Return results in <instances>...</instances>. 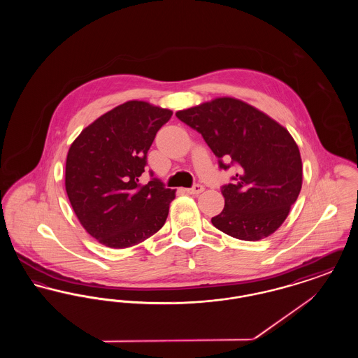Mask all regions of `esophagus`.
<instances>
[{"mask_svg":"<svg viewBox=\"0 0 358 358\" xmlns=\"http://www.w3.org/2000/svg\"><path fill=\"white\" fill-rule=\"evenodd\" d=\"M204 190V187L200 184H194L193 187L187 189V194H200Z\"/></svg>","mask_w":358,"mask_h":358,"instance_id":"34e87169","label":"esophagus"}]
</instances>
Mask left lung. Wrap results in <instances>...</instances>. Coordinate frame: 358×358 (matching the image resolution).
Returning a JSON list of instances; mask_svg holds the SVG:
<instances>
[{
	"mask_svg": "<svg viewBox=\"0 0 358 358\" xmlns=\"http://www.w3.org/2000/svg\"><path fill=\"white\" fill-rule=\"evenodd\" d=\"M176 117L203 136L220 169L238 168L232 182L222 187L225 205L212 224L247 241L273 234L302 187L301 153L289 131L235 98H217Z\"/></svg>",
	"mask_w": 358,
	"mask_h": 358,
	"instance_id": "1",
	"label": "left lung"
}]
</instances>
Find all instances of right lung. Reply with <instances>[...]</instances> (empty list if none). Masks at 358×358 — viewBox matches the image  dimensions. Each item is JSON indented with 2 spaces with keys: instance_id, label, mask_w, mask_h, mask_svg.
I'll return each mask as SVG.
<instances>
[{
  "instance_id": "add662e5",
  "label": "right lung",
  "mask_w": 358,
  "mask_h": 358,
  "mask_svg": "<svg viewBox=\"0 0 358 358\" xmlns=\"http://www.w3.org/2000/svg\"><path fill=\"white\" fill-rule=\"evenodd\" d=\"M171 115L168 108L130 101L103 114L72 142L67 196L83 228L103 245H136L166 222L176 190L158 178L142 185L139 177L157 131Z\"/></svg>"
}]
</instances>
